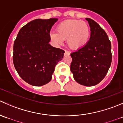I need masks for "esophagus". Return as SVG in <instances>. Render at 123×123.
<instances>
[{
    "label": "esophagus",
    "instance_id": "34e87169",
    "mask_svg": "<svg viewBox=\"0 0 123 123\" xmlns=\"http://www.w3.org/2000/svg\"><path fill=\"white\" fill-rule=\"evenodd\" d=\"M70 52H68V51H66L65 50V53H64V55H65V56H67V55H70Z\"/></svg>",
    "mask_w": 123,
    "mask_h": 123
}]
</instances>
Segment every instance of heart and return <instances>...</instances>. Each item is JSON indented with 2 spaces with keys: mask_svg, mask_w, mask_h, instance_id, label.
Instances as JSON below:
<instances>
[{
  "mask_svg": "<svg viewBox=\"0 0 123 123\" xmlns=\"http://www.w3.org/2000/svg\"><path fill=\"white\" fill-rule=\"evenodd\" d=\"M57 32H51V40L56 45H61L66 40L68 47L71 50H79L84 47L89 40L90 29L86 23L78 20L64 21L58 25Z\"/></svg>",
  "mask_w": 123,
  "mask_h": 123,
  "instance_id": "b5f03b06",
  "label": "heart"
}]
</instances>
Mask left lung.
<instances>
[{"label":"left lung","instance_id":"1","mask_svg":"<svg viewBox=\"0 0 123 123\" xmlns=\"http://www.w3.org/2000/svg\"><path fill=\"white\" fill-rule=\"evenodd\" d=\"M91 35L83 47L71 53L70 70L75 80L82 85L98 84L106 75L112 62L111 43L106 33L98 23L86 18Z\"/></svg>","mask_w":123,"mask_h":123}]
</instances>
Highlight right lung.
I'll use <instances>...</instances> for the list:
<instances>
[{"instance_id":"right-lung-1","label":"right lung","mask_w":123,"mask_h":123,"mask_svg":"<svg viewBox=\"0 0 123 123\" xmlns=\"http://www.w3.org/2000/svg\"><path fill=\"white\" fill-rule=\"evenodd\" d=\"M58 18L35 19L21 27L14 44L13 62L23 80L40 86L49 83L65 52L49 44L50 32Z\"/></svg>"}]
</instances>
